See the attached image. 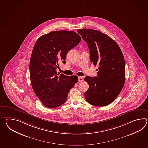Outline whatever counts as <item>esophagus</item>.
I'll return each instance as SVG.
<instances>
[{
    "instance_id": "esophagus-1",
    "label": "esophagus",
    "mask_w": 148,
    "mask_h": 148,
    "mask_svg": "<svg viewBox=\"0 0 148 148\" xmlns=\"http://www.w3.org/2000/svg\"><path fill=\"white\" fill-rule=\"evenodd\" d=\"M83 81V77L82 76H79V82H82Z\"/></svg>"
}]
</instances>
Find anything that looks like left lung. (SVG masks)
Returning a JSON list of instances; mask_svg holds the SVG:
<instances>
[{
	"label": "left lung",
	"instance_id": "obj_1",
	"mask_svg": "<svg viewBox=\"0 0 148 148\" xmlns=\"http://www.w3.org/2000/svg\"><path fill=\"white\" fill-rule=\"evenodd\" d=\"M90 51V61L99 66L97 77L86 76L89 84L85 92L86 101L95 106L109 105L117 97L125 81V60L118 44L110 37L97 30H77Z\"/></svg>",
	"mask_w": 148,
	"mask_h": 148
}]
</instances>
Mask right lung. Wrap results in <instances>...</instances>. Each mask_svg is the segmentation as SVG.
<instances>
[{"label":"right lung","mask_w":148,"mask_h":148,"mask_svg":"<svg viewBox=\"0 0 148 148\" xmlns=\"http://www.w3.org/2000/svg\"><path fill=\"white\" fill-rule=\"evenodd\" d=\"M81 40L75 32L62 30L44 34L35 43L30 58V79L34 92L46 107L62 105L78 81L77 76L65 75L56 70L60 62L66 63L67 53Z\"/></svg>","instance_id":"add662e5"}]
</instances>
